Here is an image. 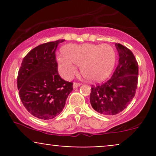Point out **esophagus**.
Segmentation results:
<instances>
[{"instance_id": "34e87169", "label": "esophagus", "mask_w": 156, "mask_h": 156, "mask_svg": "<svg viewBox=\"0 0 156 156\" xmlns=\"http://www.w3.org/2000/svg\"><path fill=\"white\" fill-rule=\"evenodd\" d=\"M80 83H78V82H74V83H73V88H78V87H80Z\"/></svg>"}]
</instances>
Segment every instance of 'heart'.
Masks as SVG:
<instances>
[{
    "mask_svg": "<svg viewBox=\"0 0 156 156\" xmlns=\"http://www.w3.org/2000/svg\"><path fill=\"white\" fill-rule=\"evenodd\" d=\"M64 56L58 58V70L64 78H71L76 73V65L86 79L101 81L112 72L116 61V52L108 44H69L64 48Z\"/></svg>",
    "mask_w": 156,
    "mask_h": 156,
    "instance_id": "1",
    "label": "heart"
}]
</instances>
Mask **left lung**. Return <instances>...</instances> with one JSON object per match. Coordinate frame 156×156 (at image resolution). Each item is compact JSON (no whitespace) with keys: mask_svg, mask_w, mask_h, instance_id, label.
<instances>
[{"mask_svg":"<svg viewBox=\"0 0 156 156\" xmlns=\"http://www.w3.org/2000/svg\"><path fill=\"white\" fill-rule=\"evenodd\" d=\"M115 45L119 58L112 76L105 83L92 85L91 88L92 108L105 116L122 112L130 104L137 89L139 65L133 53L122 44Z\"/></svg>","mask_w":156,"mask_h":156,"instance_id":"left-lung-1","label":"left lung"}]
</instances>
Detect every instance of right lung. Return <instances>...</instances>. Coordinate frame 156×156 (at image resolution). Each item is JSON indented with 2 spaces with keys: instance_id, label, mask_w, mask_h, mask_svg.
Wrapping results in <instances>:
<instances>
[{
  "instance_id": "obj_1",
  "label": "right lung",
  "mask_w": 156,
  "mask_h": 156,
  "mask_svg": "<svg viewBox=\"0 0 156 156\" xmlns=\"http://www.w3.org/2000/svg\"><path fill=\"white\" fill-rule=\"evenodd\" d=\"M64 39L41 44L23 58L17 88L24 107L41 119H51L63 110L73 83L61 78L55 51Z\"/></svg>"
}]
</instances>
